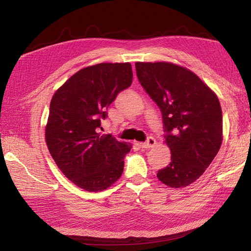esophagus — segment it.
<instances>
[{"mask_svg":"<svg viewBox=\"0 0 251 251\" xmlns=\"http://www.w3.org/2000/svg\"><path fill=\"white\" fill-rule=\"evenodd\" d=\"M155 145H156V141H155V138H152V137H150L145 143L141 144V146L143 148H151V147H154Z\"/></svg>","mask_w":251,"mask_h":251,"instance_id":"34e87169","label":"esophagus"}]
</instances>
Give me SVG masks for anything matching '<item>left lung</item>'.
Here are the masks:
<instances>
[{
    "mask_svg": "<svg viewBox=\"0 0 251 251\" xmlns=\"http://www.w3.org/2000/svg\"><path fill=\"white\" fill-rule=\"evenodd\" d=\"M144 90L163 114L165 143L172 161L157 178L172 188L196 181L223 143V113L217 95L186 67L168 62H137Z\"/></svg>",
    "mask_w": 251,
    "mask_h": 251,
    "instance_id": "left-lung-1",
    "label": "left lung"
}]
</instances>
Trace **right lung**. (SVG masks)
Segmentation results:
<instances>
[{"instance_id":"add662e5","label":"right lung","mask_w":251,"mask_h":251,"mask_svg":"<svg viewBox=\"0 0 251 251\" xmlns=\"http://www.w3.org/2000/svg\"><path fill=\"white\" fill-rule=\"evenodd\" d=\"M133 82L130 63H100L79 70L55 92L45 141L65 177L87 192H101L122 176L131 145L97 128L108 106Z\"/></svg>"}]
</instances>
